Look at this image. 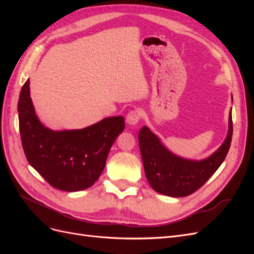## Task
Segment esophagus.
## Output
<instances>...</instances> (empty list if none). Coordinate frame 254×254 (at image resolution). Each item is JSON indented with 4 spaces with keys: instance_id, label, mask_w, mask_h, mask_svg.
<instances>
[{
    "instance_id": "1",
    "label": "esophagus",
    "mask_w": 254,
    "mask_h": 254,
    "mask_svg": "<svg viewBox=\"0 0 254 254\" xmlns=\"http://www.w3.org/2000/svg\"><path fill=\"white\" fill-rule=\"evenodd\" d=\"M141 118H142V113L140 110H137V109L131 110L127 114L126 122L129 125H136L137 123L140 122Z\"/></svg>"
}]
</instances>
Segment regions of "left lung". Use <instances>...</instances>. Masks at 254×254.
Masks as SVG:
<instances>
[{"mask_svg": "<svg viewBox=\"0 0 254 254\" xmlns=\"http://www.w3.org/2000/svg\"><path fill=\"white\" fill-rule=\"evenodd\" d=\"M232 134V113L230 112L228 135L219 149L202 161H191L175 156L147 127H142L139 145L146 178L153 190L166 196L186 197L195 193L224 162Z\"/></svg>", "mask_w": 254, "mask_h": 254, "instance_id": "left-lung-1", "label": "left lung"}]
</instances>
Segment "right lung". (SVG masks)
I'll list each match as a JSON object with an SVG mask.
<instances>
[{
	"mask_svg": "<svg viewBox=\"0 0 254 254\" xmlns=\"http://www.w3.org/2000/svg\"><path fill=\"white\" fill-rule=\"evenodd\" d=\"M18 111L22 147L29 164L53 188L65 191L93 186L125 128L124 118L113 117L83 129L53 131L37 118L28 79L21 89Z\"/></svg>",
	"mask_w": 254,
	"mask_h": 254,
	"instance_id": "obj_1",
	"label": "right lung"
}]
</instances>
